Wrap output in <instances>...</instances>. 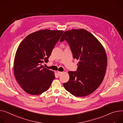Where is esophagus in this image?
Here are the masks:
<instances>
[{"label": "esophagus", "instance_id": "obj_1", "mask_svg": "<svg viewBox=\"0 0 123 123\" xmlns=\"http://www.w3.org/2000/svg\"><path fill=\"white\" fill-rule=\"evenodd\" d=\"M62 74V72H59V71L57 72V74H58V76H60Z\"/></svg>", "mask_w": 123, "mask_h": 123}]
</instances>
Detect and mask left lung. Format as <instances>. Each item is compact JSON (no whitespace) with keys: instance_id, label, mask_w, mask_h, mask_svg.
Returning a JSON list of instances; mask_svg holds the SVG:
<instances>
[{"instance_id":"8db88e82","label":"left lung","mask_w":123,"mask_h":123,"mask_svg":"<svg viewBox=\"0 0 123 123\" xmlns=\"http://www.w3.org/2000/svg\"><path fill=\"white\" fill-rule=\"evenodd\" d=\"M69 44L73 58L79 60L77 71L68 72L70 79L63 86L77 97L92 93L99 86L107 68V56L103 46L91 32L84 29L65 31L60 42Z\"/></svg>"}]
</instances>
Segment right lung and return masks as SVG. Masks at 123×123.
Returning a JSON list of instances; mask_svg holds the SVG:
<instances>
[{
	"mask_svg": "<svg viewBox=\"0 0 123 123\" xmlns=\"http://www.w3.org/2000/svg\"><path fill=\"white\" fill-rule=\"evenodd\" d=\"M62 31L40 30L26 37L19 45L14 62V73L24 91L38 95L50 87L55 79L53 71L43 68L42 63L48 61Z\"/></svg>",
	"mask_w": 123,
	"mask_h": 123,
	"instance_id": "1",
	"label": "right lung"
}]
</instances>
